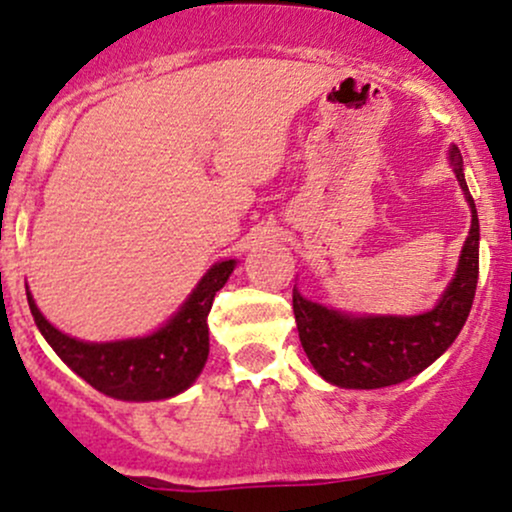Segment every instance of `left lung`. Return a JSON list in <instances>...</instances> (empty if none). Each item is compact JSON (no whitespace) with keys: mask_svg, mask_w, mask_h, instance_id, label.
Instances as JSON below:
<instances>
[{"mask_svg":"<svg viewBox=\"0 0 512 512\" xmlns=\"http://www.w3.org/2000/svg\"><path fill=\"white\" fill-rule=\"evenodd\" d=\"M450 162L472 208V229L455 278L430 312L416 317H353L304 300L292 290L302 348L326 382L346 389H380L411 380L435 363L462 331L479 280V217L457 147L450 149Z\"/></svg>","mask_w":512,"mask_h":512,"instance_id":"1","label":"left lung"}]
</instances>
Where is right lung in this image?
Returning <instances> with one entry per match:
<instances>
[{
  "label": "right lung",
  "mask_w": 512,
  "mask_h": 512,
  "mask_svg": "<svg viewBox=\"0 0 512 512\" xmlns=\"http://www.w3.org/2000/svg\"><path fill=\"white\" fill-rule=\"evenodd\" d=\"M237 261H220L203 275L183 307L159 331L142 338L86 343L57 331L28 295L33 321L45 341L84 382L120 401H159L181 394L203 372L210 353L208 314Z\"/></svg>",
  "instance_id": "obj_1"
}]
</instances>
